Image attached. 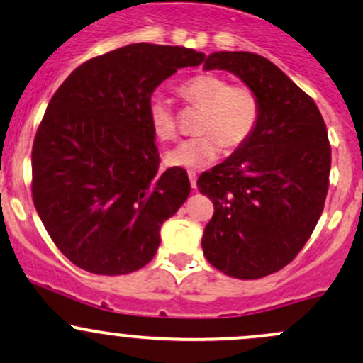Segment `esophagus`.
Here are the masks:
<instances>
[{"label":"esophagus","instance_id":"esophagus-1","mask_svg":"<svg viewBox=\"0 0 363 363\" xmlns=\"http://www.w3.org/2000/svg\"><path fill=\"white\" fill-rule=\"evenodd\" d=\"M188 175H189V181H191V188L194 189L196 188V174H194L193 170H189Z\"/></svg>","mask_w":363,"mask_h":363}]
</instances>
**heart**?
Listing matches in <instances>:
<instances>
[{
    "label": "heart",
    "instance_id": "b5f03b06",
    "mask_svg": "<svg viewBox=\"0 0 363 363\" xmlns=\"http://www.w3.org/2000/svg\"><path fill=\"white\" fill-rule=\"evenodd\" d=\"M188 104L201 108L198 114V135L179 144L167 155V163L179 169H203L224 151H235L250 140L261 121V101L243 83H230L212 72L189 78L177 89ZM147 123L160 143L177 137V116L162 99L147 106Z\"/></svg>",
    "mask_w": 363,
    "mask_h": 363
}]
</instances>
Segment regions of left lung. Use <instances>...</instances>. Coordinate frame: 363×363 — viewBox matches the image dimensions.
I'll return each instance as SVG.
<instances>
[{
  "instance_id": "8db88e82",
  "label": "left lung",
  "mask_w": 363,
  "mask_h": 363,
  "mask_svg": "<svg viewBox=\"0 0 363 363\" xmlns=\"http://www.w3.org/2000/svg\"><path fill=\"white\" fill-rule=\"evenodd\" d=\"M205 69L233 72L261 101L249 143L196 182L213 203L201 238L207 261L228 277L255 280L285 268L322 216L330 174L327 127L310 95L257 53H211Z\"/></svg>"
}]
</instances>
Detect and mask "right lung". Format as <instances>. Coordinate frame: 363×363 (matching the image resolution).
Returning a JSON list of instances; mask_svg holds the SVG:
<instances>
[{"mask_svg":"<svg viewBox=\"0 0 363 363\" xmlns=\"http://www.w3.org/2000/svg\"><path fill=\"white\" fill-rule=\"evenodd\" d=\"M205 62L193 48L133 43L76 67L48 102L33 144V201L45 230L78 268H144L160 228L191 191L184 169L158 170L147 123L156 86Z\"/></svg>","mask_w":363,"mask_h":363,"instance_id":"obj_1","label":"right lung"}]
</instances>
